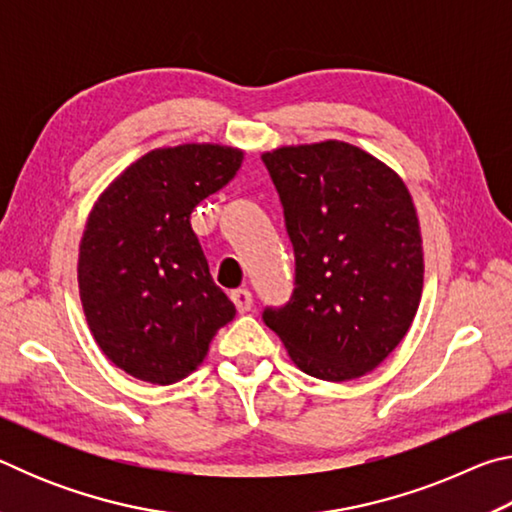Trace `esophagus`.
Wrapping results in <instances>:
<instances>
[{
    "mask_svg": "<svg viewBox=\"0 0 512 512\" xmlns=\"http://www.w3.org/2000/svg\"><path fill=\"white\" fill-rule=\"evenodd\" d=\"M232 302H235V307L244 314V311H250V307H253V293H250L248 289H235L230 293Z\"/></svg>",
    "mask_w": 512,
    "mask_h": 512,
    "instance_id": "34e87169",
    "label": "esophagus"
}]
</instances>
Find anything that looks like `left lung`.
<instances>
[{"label": "left lung", "instance_id": "8db88e82", "mask_svg": "<svg viewBox=\"0 0 512 512\" xmlns=\"http://www.w3.org/2000/svg\"><path fill=\"white\" fill-rule=\"evenodd\" d=\"M296 257L287 305L264 323L311 377L375 370L413 323L422 237L402 178L357 146L327 140L264 153Z\"/></svg>", "mask_w": 512, "mask_h": 512}]
</instances>
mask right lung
<instances>
[{"mask_svg": "<svg viewBox=\"0 0 512 512\" xmlns=\"http://www.w3.org/2000/svg\"><path fill=\"white\" fill-rule=\"evenodd\" d=\"M241 160L219 144L155 149L90 212L79 253L83 311L103 354L135 379L167 386L187 377L237 314L212 280L192 212Z\"/></svg>", "mask_w": 512, "mask_h": 512, "instance_id": "right-lung-1", "label": "right lung"}]
</instances>
